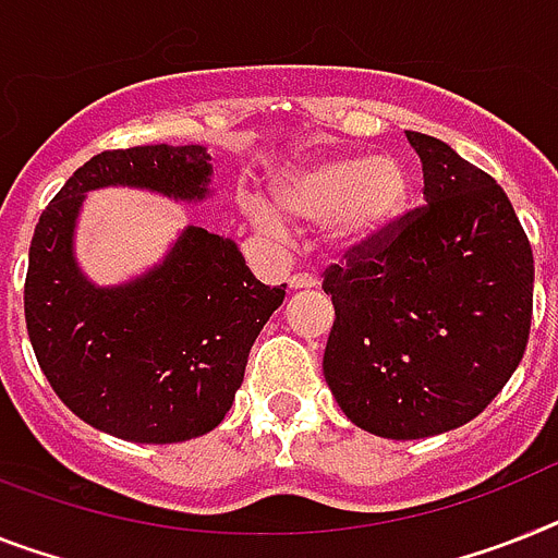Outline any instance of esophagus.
<instances>
[{"label": "esophagus", "instance_id": "1", "mask_svg": "<svg viewBox=\"0 0 558 558\" xmlns=\"http://www.w3.org/2000/svg\"><path fill=\"white\" fill-rule=\"evenodd\" d=\"M288 284H290V290H302V288H316V276H311V274H293L288 279Z\"/></svg>", "mask_w": 558, "mask_h": 558}]
</instances>
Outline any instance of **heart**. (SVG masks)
Listing matches in <instances>:
<instances>
[{
	"instance_id": "b5f03b06",
	"label": "heart",
	"mask_w": 558,
	"mask_h": 558,
	"mask_svg": "<svg viewBox=\"0 0 558 558\" xmlns=\"http://www.w3.org/2000/svg\"><path fill=\"white\" fill-rule=\"evenodd\" d=\"M274 199L290 219L325 225L336 251L373 245L402 219L411 199V173L399 156L339 154L284 170L274 182ZM259 228L282 233V219L265 202H247Z\"/></svg>"
}]
</instances>
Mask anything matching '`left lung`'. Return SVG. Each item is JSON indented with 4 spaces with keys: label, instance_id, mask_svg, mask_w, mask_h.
<instances>
[{
    "label": "left lung",
    "instance_id": "8db88e82",
    "mask_svg": "<svg viewBox=\"0 0 558 558\" xmlns=\"http://www.w3.org/2000/svg\"><path fill=\"white\" fill-rule=\"evenodd\" d=\"M404 136L425 207L325 276L336 322L322 371L356 427L425 439L476 418L522 362L533 251L485 170L434 136Z\"/></svg>",
    "mask_w": 558,
    "mask_h": 558
}]
</instances>
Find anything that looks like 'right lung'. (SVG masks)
I'll return each mask as SVG.
<instances>
[{"mask_svg": "<svg viewBox=\"0 0 558 558\" xmlns=\"http://www.w3.org/2000/svg\"><path fill=\"white\" fill-rule=\"evenodd\" d=\"M205 145L105 150L53 196L31 239L27 336L50 388L82 422L140 445L210 434L245 379L247 353L282 305L233 239L187 225L165 256L96 284L76 256L87 193L131 187L199 205L214 196Z\"/></svg>", "mask_w": 558, "mask_h": 558, "instance_id": "right-lung-1", "label": "right lung"}]
</instances>
